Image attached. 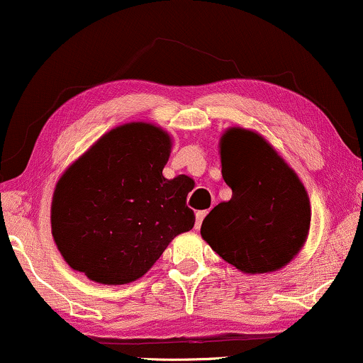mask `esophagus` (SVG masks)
<instances>
[{
	"instance_id": "1",
	"label": "esophagus",
	"mask_w": 363,
	"mask_h": 363,
	"mask_svg": "<svg viewBox=\"0 0 363 363\" xmlns=\"http://www.w3.org/2000/svg\"><path fill=\"white\" fill-rule=\"evenodd\" d=\"M206 214H208V211H197V213H196V229L201 228V224H203V219L206 218Z\"/></svg>"
}]
</instances>
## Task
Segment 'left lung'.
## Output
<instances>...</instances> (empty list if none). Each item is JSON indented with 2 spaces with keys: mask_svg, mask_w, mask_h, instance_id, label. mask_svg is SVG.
<instances>
[{
  "mask_svg": "<svg viewBox=\"0 0 363 363\" xmlns=\"http://www.w3.org/2000/svg\"><path fill=\"white\" fill-rule=\"evenodd\" d=\"M219 152L233 196L206 216L201 236L242 273L277 272L295 258L308 236L311 209L305 186L253 130L228 128Z\"/></svg>",
  "mask_w": 363,
  "mask_h": 363,
  "instance_id": "left-lung-1",
  "label": "left lung"
}]
</instances>
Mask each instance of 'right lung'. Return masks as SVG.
Here are the masks:
<instances>
[{
	"label": "right lung",
	"instance_id": "1",
	"mask_svg": "<svg viewBox=\"0 0 363 363\" xmlns=\"http://www.w3.org/2000/svg\"><path fill=\"white\" fill-rule=\"evenodd\" d=\"M171 137L145 122L100 137L60 177L52 235L63 259L91 281L125 284L152 268L169 242L194 226L191 177L166 179Z\"/></svg>",
	"mask_w": 363,
	"mask_h": 363
}]
</instances>
